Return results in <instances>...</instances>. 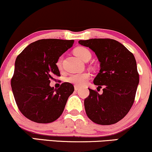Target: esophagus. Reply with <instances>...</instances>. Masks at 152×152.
I'll use <instances>...</instances> for the list:
<instances>
[{
    "mask_svg": "<svg viewBox=\"0 0 152 152\" xmlns=\"http://www.w3.org/2000/svg\"><path fill=\"white\" fill-rule=\"evenodd\" d=\"M74 89H75V90H78V89H79V87H78V86H74Z\"/></svg>",
    "mask_w": 152,
    "mask_h": 152,
    "instance_id": "obj_1",
    "label": "esophagus"
}]
</instances>
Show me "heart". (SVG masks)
Segmentation results:
<instances>
[{
    "label": "heart",
    "instance_id": "heart-1",
    "mask_svg": "<svg viewBox=\"0 0 152 152\" xmlns=\"http://www.w3.org/2000/svg\"><path fill=\"white\" fill-rule=\"evenodd\" d=\"M75 55L77 56L78 58H80L81 60H85L87 57L91 56L90 52L87 48L84 47H78L74 50ZM62 57H60L57 59L56 65L58 68H60L62 66ZM90 78V74L87 72L83 73H78V74H71L69 76H68L66 78L67 81L74 84L76 86H83L86 83L88 79Z\"/></svg>",
    "mask_w": 152,
    "mask_h": 152
}]
</instances>
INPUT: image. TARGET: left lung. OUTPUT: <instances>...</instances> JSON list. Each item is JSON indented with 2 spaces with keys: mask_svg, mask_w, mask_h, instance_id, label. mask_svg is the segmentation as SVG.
Segmentation results:
<instances>
[{
  "mask_svg": "<svg viewBox=\"0 0 152 152\" xmlns=\"http://www.w3.org/2000/svg\"><path fill=\"white\" fill-rule=\"evenodd\" d=\"M78 43L91 49L100 62L93 83L103 88V93L99 95L88 88L90 95L84 100L86 114L95 124H116L128 114L135 100L139 84L135 57L114 39L92 38Z\"/></svg>",
  "mask_w": 152,
  "mask_h": 152,
  "instance_id": "obj_1",
  "label": "left lung"
}]
</instances>
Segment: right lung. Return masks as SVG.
Returning <instances> with one entry per match:
<instances>
[{"label": "right lung", "mask_w": 152, "mask_h": 152, "mask_svg": "<svg viewBox=\"0 0 152 152\" xmlns=\"http://www.w3.org/2000/svg\"><path fill=\"white\" fill-rule=\"evenodd\" d=\"M74 40L42 39L25 48L15 60L11 79L13 95L20 111L34 122L48 124L62 114L67 99L74 91L70 83L58 89L50 80L60 76L56 62L72 47Z\"/></svg>", "instance_id": "obj_1"}]
</instances>
